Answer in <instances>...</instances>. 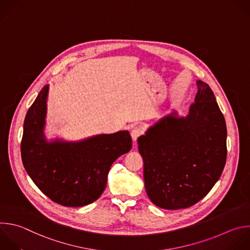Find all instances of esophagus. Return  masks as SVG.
Segmentation results:
<instances>
[{
	"mask_svg": "<svg viewBox=\"0 0 250 250\" xmlns=\"http://www.w3.org/2000/svg\"><path fill=\"white\" fill-rule=\"evenodd\" d=\"M130 134H131L132 140H133V141H136L137 137H138L140 134H142V129H141L139 126H135V127H133V128L131 129Z\"/></svg>",
	"mask_w": 250,
	"mask_h": 250,
	"instance_id": "obj_1",
	"label": "esophagus"
}]
</instances>
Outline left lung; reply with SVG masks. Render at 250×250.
I'll use <instances>...</instances> for the list:
<instances>
[{"instance_id": "left-lung-1", "label": "left lung", "mask_w": 250, "mask_h": 250, "mask_svg": "<svg viewBox=\"0 0 250 250\" xmlns=\"http://www.w3.org/2000/svg\"><path fill=\"white\" fill-rule=\"evenodd\" d=\"M196 85L187 116L174 110L137 138L147 195L163 209L188 208L201 200L226 164L225 118L207 83L198 79Z\"/></svg>"}]
</instances>
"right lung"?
Returning a JSON list of instances; mask_svg holds the SVG:
<instances>
[{"mask_svg":"<svg viewBox=\"0 0 250 250\" xmlns=\"http://www.w3.org/2000/svg\"><path fill=\"white\" fill-rule=\"evenodd\" d=\"M49 84L29 108L21 145L24 168L37 188L62 206L81 207L103 193L112 164L131 149L128 130L79 140L45 134Z\"/></svg>","mask_w":250,"mask_h":250,"instance_id":"right-lung-1","label":"right lung"}]
</instances>
